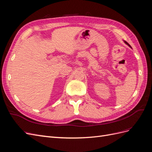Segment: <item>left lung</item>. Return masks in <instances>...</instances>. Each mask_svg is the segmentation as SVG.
<instances>
[{
	"mask_svg": "<svg viewBox=\"0 0 152 152\" xmlns=\"http://www.w3.org/2000/svg\"><path fill=\"white\" fill-rule=\"evenodd\" d=\"M125 43H126V44H127V45H129V47H131V45H129V44H128V43H127V42H126V41H125Z\"/></svg>",
	"mask_w": 152,
	"mask_h": 152,
	"instance_id": "1",
	"label": "left lung"
}]
</instances>
